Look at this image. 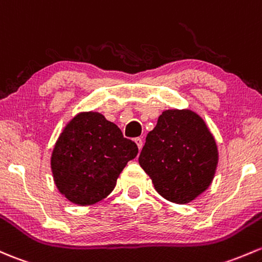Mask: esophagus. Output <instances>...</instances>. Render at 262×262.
Wrapping results in <instances>:
<instances>
[{"label":"esophagus","instance_id":"obj_1","mask_svg":"<svg viewBox=\"0 0 262 262\" xmlns=\"http://www.w3.org/2000/svg\"><path fill=\"white\" fill-rule=\"evenodd\" d=\"M134 142H136V144H137V147H138V149L139 150L142 149V147H143V140H142V138H136V140H134Z\"/></svg>","mask_w":262,"mask_h":262}]
</instances>
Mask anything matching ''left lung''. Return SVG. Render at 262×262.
<instances>
[{"label": "left lung", "mask_w": 262, "mask_h": 262, "mask_svg": "<svg viewBox=\"0 0 262 262\" xmlns=\"http://www.w3.org/2000/svg\"><path fill=\"white\" fill-rule=\"evenodd\" d=\"M139 164L162 197L186 205L211 186L219 149L201 115L191 109H167L148 133Z\"/></svg>", "instance_id": "1"}]
</instances>
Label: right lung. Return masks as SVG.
Segmentation results:
<instances>
[{
    "label": "right lung",
    "mask_w": 262,
    "mask_h": 262,
    "mask_svg": "<svg viewBox=\"0 0 262 262\" xmlns=\"http://www.w3.org/2000/svg\"><path fill=\"white\" fill-rule=\"evenodd\" d=\"M137 154L136 143L124 138L101 113L80 112L66 123L52 149L54 183L74 205H94L112 193L124 167Z\"/></svg>",
    "instance_id": "right-lung-1"
}]
</instances>
